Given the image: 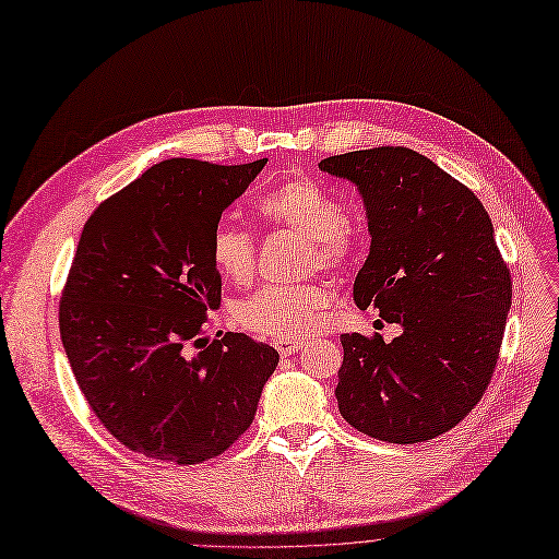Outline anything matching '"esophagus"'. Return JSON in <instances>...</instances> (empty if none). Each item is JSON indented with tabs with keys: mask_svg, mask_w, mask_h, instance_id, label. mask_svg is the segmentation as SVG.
<instances>
[{
	"mask_svg": "<svg viewBox=\"0 0 559 559\" xmlns=\"http://www.w3.org/2000/svg\"><path fill=\"white\" fill-rule=\"evenodd\" d=\"M301 346H304V341H297V338H276V341H274V348H276L283 357L295 355Z\"/></svg>",
	"mask_w": 559,
	"mask_h": 559,
	"instance_id": "34e87169",
	"label": "esophagus"
}]
</instances>
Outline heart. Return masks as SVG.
Returning a JSON list of instances; mask_svg holds the SVG:
<instances>
[{"mask_svg":"<svg viewBox=\"0 0 559 559\" xmlns=\"http://www.w3.org/2000/svg\"><path fill=\"white\" fill-rule=\"evenodd\" d=\"M258 213L285 231L309 237V262L346 269L359 255V231L344 218V206L316 178H290L269 190ZM211 260L229 281L246 283L255 272V239L246 229L218 225L211 234ZM330 304L325 285H264L234 304V318L248 332L276 338L309 336Z\"/></svg>","mask_w":559,"mask_h":559,"instance_id":"heart-1","label":"heart"}]
</instances>
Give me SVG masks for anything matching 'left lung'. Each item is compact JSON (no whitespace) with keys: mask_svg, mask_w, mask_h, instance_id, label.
Masks as SVG:
<instances>
[{"mask_svg":"<svg viewBox=\"0 0 559 559\" xmlns=\"http://www.w3.org/2000/svg\"><path fill=\"white\" fill-rule=\"evenodd\" d=\"M365 197L371 250L355 278L404 332L341 334L336 402L346 423L388 443H423L469 416L488 390L511 306V272L488 211L457 178L404 146L320 159Z\"/></svg>","mask_w":559,"mask_h":559,"instance_id":"1","label":"left lung"}]
</instances>
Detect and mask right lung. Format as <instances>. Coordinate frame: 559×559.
<instances>
[{
    "instance_id": "right-lung-1",
    "label": "right lung",
    "mask_w": 559,
    "mask_h": 559,
    "mask_svg": "<svg viewBox=\"0 0 559 559\" xmlns=\"http://www.w3.org/2000/svg\"><path fill=\"white\" fill-rule=\"evenodd\" d=\"M174 157L93 211L60 297V334L87 406L159 462L223 455L255 418L278 353L239 332L204 338L223 278L211 234L264 167Z\"/></svg>"
}]
</instances>
